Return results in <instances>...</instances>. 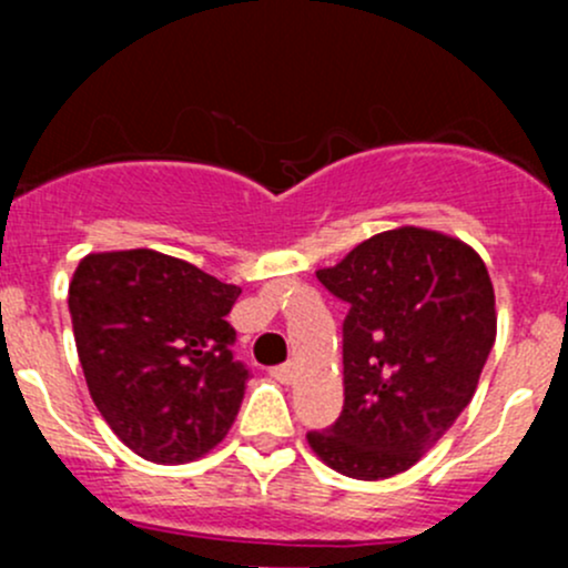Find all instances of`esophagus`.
Returning <instances> with one entry per match:
<instances>
[{
    "instance_id": "obj_1",
    "label": "esophagus",
    "mask_w": 568,
    "mask_h": 568,
    "mask_svg": "<svg viewBox=\"0 0 568 568\" xmlns=\"http://www.w3.org/2000/svg\"><path fill=\"white\" fill-rule=\"evenodd\" d=\"M272 376L277 382H283V385H291V382L296 379V365L294 363L277 365V368H272Z\"/></svg>"
}]
</instances>
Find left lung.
<instances>
[{
  "label": "left lung",
  "instance_id": "1",
  "mask_svg": "<svg viewBox=\"0 0 568 568\" xmlns=\"http://www.w3.org/2000/svg\"><path fill=\"white\" fill-rule=\"evenodd\" d=\"M316 277L348 302L343 412L307 445L357 480L406 473L475 395L497 335L495 288L467 242L393 227Z\"/></svg>",
  "mask_w": 568,
  "mask_h": 568
}]
</instances>
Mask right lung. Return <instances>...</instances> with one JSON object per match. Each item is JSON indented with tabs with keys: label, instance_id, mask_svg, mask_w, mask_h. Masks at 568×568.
Wrapping results in <instances>:
<instances>
[{
	"label": "right lung",
	"instance_id": "right-lung-1",
	"mask_svg": "<svg viewBox=\"0 0 568 568\" xmlns=\"http://www.w3.org/2000/svg\"><path fill=\"white\" fill-rule=\"evenodd\" d=\"M242 288L156 250L90 252L68 285L84 382L120 443L186 464L231 432L247 387L225 316Z\"/></svg>",
	"mask_w": 568,
	"mask_h": 568
}]
</instances>
